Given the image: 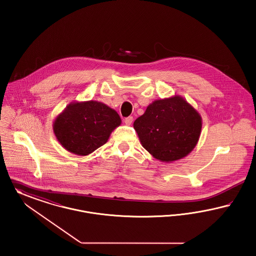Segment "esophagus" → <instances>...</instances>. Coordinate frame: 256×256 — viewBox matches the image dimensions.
I'll return each instance as SVG.
<instances>
[{"instance_id": "esophagus-1", "label": "esophagus", "mask_w": 256, "mask_h": 256, "mask_svg": "<svg viewBox=\"0 0 256 256\" xmlns=\"http://www.w3.org/2000/svg\"><path fill=\"white\" fill-rule=\"evenodd\" d=\"M124 122H125L126 125H131L132 122H133V116H128V118H126L124 120Z\"/></svg>"}]
</instances>
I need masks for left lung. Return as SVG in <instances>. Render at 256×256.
Returning a JSON list of instances; mask_svg holds the SVG:
<instances>
[{
	"label": "left lung",
	"mask_w": 256,
	"mask_h": 256,
	"mask_svg": "<svg viewBox=\"0 0 256 256\" xmlns=\"http://www.w3.org/2000/svg\"><path fill=\"white\" fill-rule=\"evenodd\" d=\"M202 126L200 114L177 95L154 101L134 122L142 146L166 162L188 155L198 142Z\"/></svg>",
	"instance_id": "obj_1"
}]
</instances>
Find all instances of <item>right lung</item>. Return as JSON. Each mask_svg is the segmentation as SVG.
<instances>
[{
    "mask_svg": "<svg viewBox=\"0 0 256 256\" xmlns=\"http://www.w3.org/2000/svg\"><path fill=\"white\" fill-rule=\"evenodd\" d=\"M120 123L114 110L92 100L68 105L56 118L54 133L69 152L86 156L105 144Z\"/></svg>",
    "mask_w": 256,
    "mask_h": 256,
    "instance_id": "obj_1",
    "label": "right lung"
}]
</instances>
